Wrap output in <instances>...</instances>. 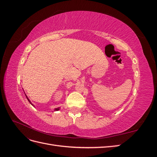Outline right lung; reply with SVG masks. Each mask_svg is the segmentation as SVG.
Returning a JSON list of instances; mask_svg holds the SVG:
<instances>
[{
  "mask_svg": "<svg viewBox=\"0 0 157 157\" xmlns=\"http://www.w3.org/2000/svg\"><path fill=\"white\" fill-rule=\"evenodd\" d=\"M25 96H26V95H25ZM26 98H27V100L29 101V103H30L31 104V105H33V104L31 103V102L30 101V100H29V98H27V96H26ZM33 106H34V105H33ZM59 108H60V107H58V108H56V109H54V111H58V110H59Z\"/></svg>",
  "mask_w": 157,
  "mask_h": 157,
  "instance_id": "add662e5",
  "label": "right lung"
}]
</instances>
